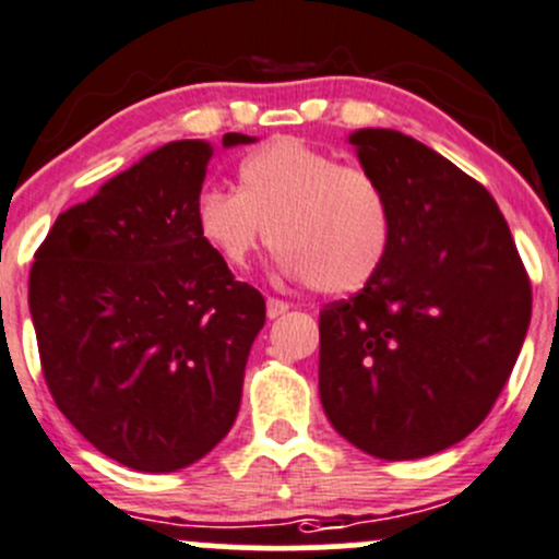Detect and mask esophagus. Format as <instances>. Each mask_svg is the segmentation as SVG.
<instances>
[{"instance_id":"1","label":"esophagus","mask_w":559,"mask_h":559,"mask_svg":"<svg viewBox=\"0 0 559 559\" xmlns=\"http://www.w3.org/2000/svg\"><path fill=\"white\" fill-rule=\"evenodd\" d=\"M286 311H289V302L270 297V300H267V319H278V316H284Z\"/></svg>"}]
</instances>
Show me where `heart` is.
<instances>
[{
	"instance_id": "obj_1",
	"label": "heart",
	"mask_w": 559,
	"mask_h": 559,
	"mask_svg": "<svg viewBox=\"0 0 559 559\" xmlns=\"http://www.w3.org/2000/svg\"><path fill=\"white\" fill-rule=\"evenodd\" d=\"M197 233L233 270H246L273 243L284 275L341 297L365 289L384 267L394 218L373 173L278 138L246 156L238 191L200 197Z\"/></svg>"
}]
</instances>
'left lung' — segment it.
<instances>
[{
	"instance_id": "obj_1",
	"label": "left lung",
	"mask_w": 559,
	"mask_h": 559,
	"mask_svg": "<svg viewBox=\"0 0 559 559\" xmlns=\"http://www.w3.org/2000/svg\"><path fill=\"white\" fill-rule=\"evenodd\" d=\"M352 145L392 202L384 267L319 313V394L330 425L379 460H419L471 436L503 392L533 292L498 202L394 129Z\"/></svg>"
}]
</instances>
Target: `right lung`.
Returning <instances> with one entry per match:
<instances>
[{
    "instance_id": "right-lung-1",
    "label": "right lung",
    "mask_w": 559,
    "mask_h": 559,
    "mask_svg": "<svg viewBox=\"0 0 559 559\" xmlns=\"http://www.w3.org/2000/svg\"><path fill=\"white\" fill-rule=\"evenodd\" d=\"M253 143L240 132L224 145ZM211 145L175 140L56 218L29 273L39 365L94 449L143 473L205 456L240 408L264 297L197 233Z\"/></svg>"
}]
</instances>
